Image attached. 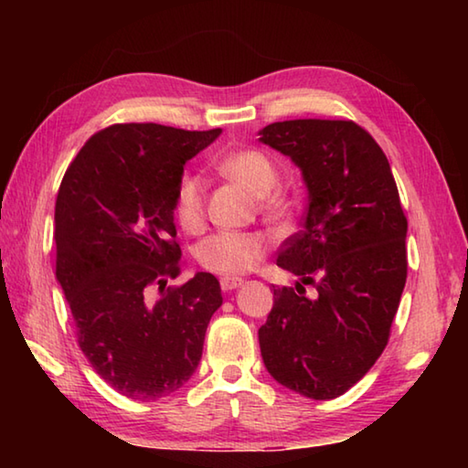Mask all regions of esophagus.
Wrapping results in <instances>:
<instances>
[{
	"label": "esophagus",
	"instance_id": "obj_1",
	"mask_svg": "<svg viewBox=\"0 0 468 468\" xmlns=\"http://www.w3.org/2000/svg\"><path fill=\"white\" fill-rule=\"evenodd\" d=\"M243 281L239 279V276H223V279H220V289L223 291H233V289H237L239 287Z\"/></svg>",
	"mask_w": 468,
	"mask_h": 468
}]
</instances>
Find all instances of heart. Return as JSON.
<instances>
[{"mask_svg": "<svg viewBox=\"0 0 468 468\" xmlns=\"http://www.w3.org/2000/svg\"><path fill=\"white\" fill-rule=\"evenodd\" d=\"M220 171L251 196H268L279 181V171L272 158L258 148L235 150L220 161ZM264 208L279 215V206L266 202ZM176 218L186 233H197L204 225V184L197 176H186L179 181L176 196ZM268 243L258 233L218 231L197 243L196 260L204 271L237 276L251 271L264 258Z\"/></svg>", "mask_w": 468, "mask_h": 468, "instance_id": "obj_1", "label": "heart"}]
</instances>
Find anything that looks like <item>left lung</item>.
<instances>
[{"label":"left lung","mask_w":468,"mask_h":468,"mask_svg":"<svg viewBox=\"0 0 468 468\" xmlns=\"http://www.w3.org/2000/svg\"><path fill=\"white\" fill-rule=\"evenodd\" d=\"M260 136L291 156L310 192L303 229L276 260L301 282L272 284L260 351L289 390L336 399L382 355L405 289L407 217L399 187L384 150L351 120L276 122Z\"/></svg>","instance_id":"8db88e82"}]
</instances>
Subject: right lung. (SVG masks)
<instances>
[{"instance_id":"1","label":"right lung","mask_w":468,"mask_h":468,"mask_svg":"<svg viewBox=\"0 0 468 468\" xmlns=\"http://www.w3.org/2000/svg\"><path fill=\"white\" fill-rule=\"evenodd\" d=\"M220 133L113 123L86 140L55 202V274L92 369L133 400L184 386L223 297L210 272L184 284L176 196L184 165ZM162 297L152 299V291Z\"/></svg>"}]
</instances>
